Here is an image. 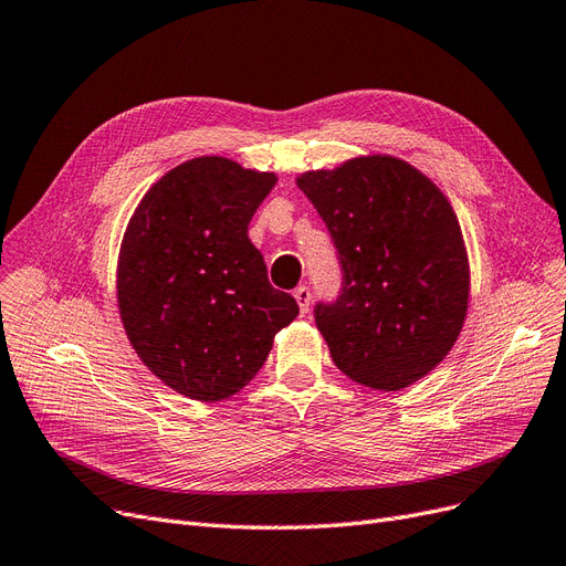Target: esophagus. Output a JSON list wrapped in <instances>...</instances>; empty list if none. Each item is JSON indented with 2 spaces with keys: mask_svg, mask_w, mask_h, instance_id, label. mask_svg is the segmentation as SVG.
Here are the masks:
<instances>
[{
  "mask_svg": "<svg viewBox=\"0 0 566 566\" xmlns=\"http://www.w3.org/2000/svg\"><path fill=\"white\" fill-rule=\"evenodd\" d=\"M295 300H297V304H300L302 314H308V304H311V290H308V285L295 287Z\"/></svg>",
  "mask_w": 566,
  "mask_h": 566,
  "instance_id": "obj_1",
  "label": "esophagus"
}]
</instances>
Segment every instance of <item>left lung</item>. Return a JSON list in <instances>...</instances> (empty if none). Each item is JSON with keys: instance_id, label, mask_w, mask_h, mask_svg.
I'll return each instance as SVG.
<instances>
[{"instance_id": "8db88e82", "label": "left lung", "mask_w": 566, "mask_h": 566, "mask_svg": "<svg viewBox=\"0 0 566 566\" xmlns=\"http://www.w3.org/2000/svg\"><path fill=\"white\" fill-rule=\"evenodd\" d=\"M297 187L337 248L342 287L316 325L346 377L400 391L450 354L469 308V255L444 193L396 157L308 170Z\"/></svg>"}]
</instances>
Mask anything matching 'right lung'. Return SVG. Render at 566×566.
I'll return each instance as SVG.
<instances>
[{"label": "right lung", "mask_w": 566, "mask_h": 566, "mask_svg": "<svg viewBox=\"0 0 566 566\" xmlns=\"http://www.w3.org/2000/svg\"><path fill=\"white\" fill-rule=\"evenodd\" d=\"M274 185V172L191 159L145 193L124 233L116 300L126 335L151 373L191 400L239 394L300 314L248 239Z\"/></svg>", "instance_id": "1"}]
</instances>
